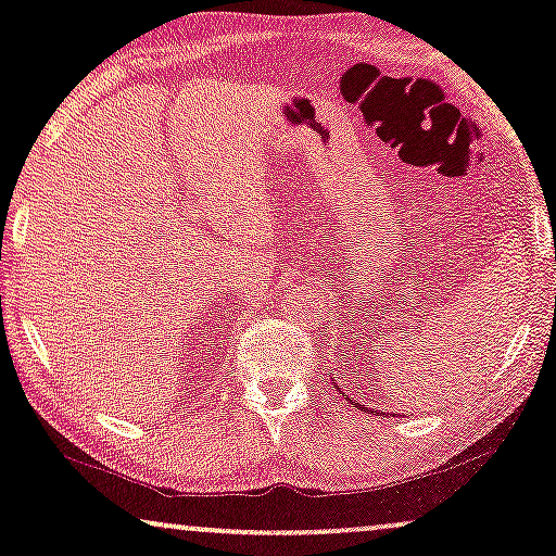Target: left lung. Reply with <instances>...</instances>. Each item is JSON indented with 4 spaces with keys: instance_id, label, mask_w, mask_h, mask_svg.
Returning a JSON list of instances; mask_svg holds the SVG:
<instances>
[{
    "instance_id": "8db88e82",
    "label": "left lung",
    "mask_w": 556,
    "mask_h": 556,
    "mask_svg": "<svg viewBox=\"0 0 556 556\" xmlns=\"http://www.w3.org/2000/svg\"><path fill=\"white\" fill-rule=\"evenodd\" d=\"M361 409H364V412H366V409H368V406H361ZM376 414H379V412H376ZM381 414H383V412H381Z\"/></svg>"
}]
</instances>
